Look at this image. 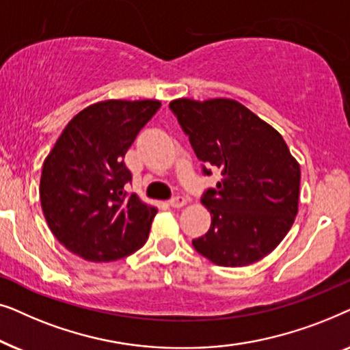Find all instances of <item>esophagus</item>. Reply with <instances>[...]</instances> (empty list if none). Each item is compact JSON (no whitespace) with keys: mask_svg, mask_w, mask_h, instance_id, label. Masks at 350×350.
<instances>
[{"mask_svg":"<svg viewBox=\"0 0 350 350\" xmlns=\"http://www.w3.org/2000/svg\"><path fill=\"white\" fill-rule=\"evenodd\" d=\"M169 204L174 208H180V207H183V205H186V199L183 198V196H175V198H172L169 200Z\"/></svg>","mask_w":350,"mask_h":350,"instance_id":"esophagus-1","label":"esophagus"}]
</instances>
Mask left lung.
I'll list each match as a JSON object with an SVG mask.
<instances>
[{
  "mask_svg": "<svg viewBox=\"0 0 350 350\" xmlns=\"http://www.w3.org/2000/svg\"><path fill=\"white\" fill-rule=\"evenodd\" d=\"M169 108L202 161V174L217 169L223 176L200 198L212 224L193 247L218 266L260 261L298 213L299 164L280 133L236 100L180 98Z\"/></svg>",
  "mask_w": 350,
  "mask_h": 350,
  "instance_id": "1",
  "label": "left lung"
}]
</instances>
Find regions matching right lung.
Returning a JSON list of instances; mask_svg holds the SVG:
<instances>
[{
  "instance_id": "obj_1",
  "label": "right lung",
  "mask_w": 350,
  "mask_h": 350,
  "mask_svg": "<svg viewBox=\"0 0 350 350\" xmlns=\"http://www.w3.org/2000/svg\"><path fill=\"white\" fill-rule=\"evenodd\" d=\"M161 108L157 100H108L68 122L42 165V213L62 245L108 262L145 245L157 210L127 193L124 156Z\"/></svg>"
}]
</instances>
